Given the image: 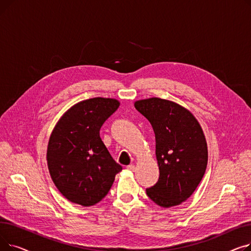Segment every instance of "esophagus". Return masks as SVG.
Masks as SVG:
<instances>
[{"mask_svg": "<svg viewBox=\"0 0 251 251\" xmlns=\"http://www.w3.org/2000/svg\"><path fill=\"white\" fill-rule=\"evenodd\" d=\"M127 169L129 171H132V172H133V171L135 170V166L134 165H129V166H127Z\"/></svg>", "mask_w": 251, "mask_h": 251, "instance_id": "34e87169", "label": "esophagus"}]
</instances>
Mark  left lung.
<instances>
[{
	"label": "left lung",
	"instance_id": "obj_1",
	"mask_svg": "<svg viewBox=\"0 0 251 251\" xmlns=\"http://www.w3.org/2000/svg\"><path fill=\"white\" fill-rule=\"evenodd\" d=\"M134 105L155 134L160 177L147 194L160 206L178 205L193 193L205 172L207 147L202 129L189 111L173 101L151 98Z\"/></svg>",
	"mask_w": 251,
	"mask_h": 251
}]
</instances>
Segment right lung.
Segmentation results:
<instances>
[{"mask_svg":"<svg viewBox=\"0 0 251 251\" xmlns=\"http://www.w3.org/2000/svg\"><path fill=\"white\" fill-rule=\"evenodd\" d=\"M119 104L103 98L80 101L52 130L47 152L50 174L59 191L74 203L90 206L100 201L122 171L100 136V127Z\"/></svg>","mask_w":251,"mask_h":251,"instance_id":"1","label":"right lung"}]
</instances>
